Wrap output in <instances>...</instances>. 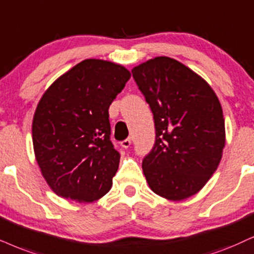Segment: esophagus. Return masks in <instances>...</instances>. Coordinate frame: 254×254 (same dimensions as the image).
Wrapping results in <instances>:
<instances>
[{
    "label": "esophagus",
    "instance_id": "esophagus-1",
    "mask_svg": "<svg viewBox=\"0 0 254 254\" xmlns=\"http://www.w3.org/2000/svg\"><path fill=\"white\" fill-rule=\"evenodd\" d=\"M130 145H131L130 138H127V139L122 140V142H121V146L124 147V149H127V147H130Z\"/></svg>",
    "mask_w": 254,
    "mask_h": 254
}]
</instances>
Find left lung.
Returning <instances> with one entry per match:
<instances>
[{"instance_id": "left-lung-1", "label": "left lung", "mask_w": 254, "mask_h": 254, "mask_svg": "<svg viewBox=\"0 0 254 254\" xmlns=\"http://www.w3.org/2000/svg\"><path fill=\"white\" fill-rule=\"evenodd\" d=\"M153 114L156 142L142 168L150 189L170 200L197 193L219 165L225 121L217 95L178 61L160 56L132 69Z\"/></svg>"}]
</instances>
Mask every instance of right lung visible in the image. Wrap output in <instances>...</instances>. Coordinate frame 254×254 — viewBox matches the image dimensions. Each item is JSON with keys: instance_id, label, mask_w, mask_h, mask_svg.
<instances>
[{"instance_id": "obj_1", "label": "right lung", "mask_w": 254, "mask_h": 254, "mask_svg": "<svg viewBox=\"0 0 254 254\" xmlns=\"http://www.w3.org/2000/svg\"><path fill=\"white\" fill-rule=\"evenodd\" d=\"M130 76L120 64L84 60L57 78L38 102L35 156L60 197L90 203L111 189L121 155L110 140L109 107Z\"/></svg>"}]
</instances>
